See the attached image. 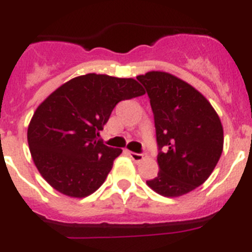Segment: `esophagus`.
I'll list each match as a JSON object with an SVG mask.
<instances>
[{
	"label": "esophagus",
	"instance_id": "obj_1",
	"mask_svg": "<svg viewBox=\"0 0 252 252\" xmlns=\"http://www.w3.org/2000/svg\"><path fill=\"white\" fill-rule=\"evenodd\" d=\"M128 155H130L131 159L133 160V161H141L142 159H144V155L142 154H137V153H132V151H128Z\"/></svg>",
	"mask_w": 252,
	"mask_h": 252
}]
</instances>
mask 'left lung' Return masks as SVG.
<instances>
[{
	"label": "left lung",
	"instance_id": "left-lung-1",
	"mask_svg": "<svg viewBox=\"0 0 252 252\" xmlns=\"http://www.w3.org/2000/svg\"><path fill=\"white\" fill-rule=\"evenodd\" d=\"M150 98L159 173L146 180L164 197H179L203 184L223 150L221 120L204 95L165 72L139 75Z\"/></svg>",
	"mask_w": 252,
	"mask_h": 252
}]
</instances>
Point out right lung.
<instances>
[{"label": "right lung", "instance_id": "add662e5", "mask_svg": "<svg viewBox=\"0 0 252 252\" xmlns=\"http://www.w3.org/2000/svg\"><path fill=\"white\" fill-rule=\"evenodd\" d=\"M142 94L132 78L94 73L73 78L51 93L28 128L31 157L44 179L69 197L95 192L122 153L104 145L99 131L116 104Z\"/></svg>", "mask_w": 252, "mask_h": 252}]
</instances>
